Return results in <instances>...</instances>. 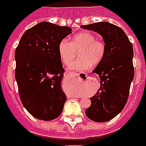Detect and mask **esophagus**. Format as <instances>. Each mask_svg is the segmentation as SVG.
Listing matches in <instances>:
<instances>
[{
  "label": "esophagus",
  "mask_w": 146,
  "mask_h": 146,
  "mask_svg": "<svg viewBox=\"0 0 146 146\" xmlns=\"http://www.w3.org/2000/svg\"><path fill=\"white\" fill-rule=\"evenodd\" d=\"M67 75L70 77H75V76H78L77 74H76V73H67Z\"/></svg>",
  "instance_id": "obj_1"
}]
</instances>
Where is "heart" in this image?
<instances>
[{"mask_svg":"<svg viewBox=\"0 0 146 146\" xmlns=\"http://www.w3.org/2000/svg\"><path fill=\"white\" fill-rule=\"evenodd\" d=\"M79 50L80 58L70 64V70L82 72L90 69L92 65L99 64L105 57V44L102 40L96 39V35L88 32L73 35L71 42L63 39L58 44V53L66 65L74 59L76 51Z\"/></svg>","mask_w":146,"mask_h":146,"instance_id":"b5f03b06","label":"heart"}]
</instances>
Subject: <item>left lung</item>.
<instances>
[{
	"label": "left lung",
	"mask_w": 146,
	"mask_h": 146,
	"mask_svg": "<svg viewBox=\"0 0 146 146\" xmlns=\"http://www.w3.org/2000/svg\"><path fill=\"white\" fill-rule=\"evenodd\" d=\"M80 27L101 35L105 44V57L93 70L100 76V88L90 97L85 113L94 122H108L122 111L128 100L134 76L133 46L125 32L109 22Z\"/></svg>",
	"instance_id": "1"
}]
</instances>
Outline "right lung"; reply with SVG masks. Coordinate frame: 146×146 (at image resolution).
<instances>
[{"mask_svg": "<svg viewBox=\"0 0 146 146\" xmlns=\"http://www.w3.org/2000/svg\"><path fill=\"white\" fill-rule=\"evenodd\" d=\"M72 29L41 22L23 34L15 50V79L21 100L35 118H57L67 97L62 89L64 70L58 44Z\"/></svg>", "mask_w": 146, "mask_h": 146, "instance_id": "right-lung-1", "label": "right lung"}]
</instances>
